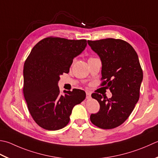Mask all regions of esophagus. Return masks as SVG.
<instances>
[{"mask_svg": "<svg viewBox=\"0 0 158 158\" xmlns=\"http://www.w3.org/2000/svg\"><path fill=\"white\" fill-rule=\"evenodd\" d=\"M91 98V93L90 92H86V98L89 99Z\"/></svg>", "mask_w": 158, "mask_h": 158, "instance_id": "34e87169", "label": "esophagus"}]
</instances>
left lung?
Masks as SVG:
<instances>
[{"instance_id":"left-lung-1","label":"left lung","mask_w":158,"mask_h":158,"mask_svg":"<svg viewBox=\"0 0 158 158\" xmlns=\"http://www.w3.org/2000/svg\"><path fill=\"white\" fill-rule=\"evenodd\" d=\"M88 44L101 60V85H106L112 94L110 98L92 94L100 110L91 114L90 120L99 128L114 129L128 118L139 100L143 70L136 52L124 40H88Z\"/></svg>"}]
</instances>
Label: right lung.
<instances>
[{
	"label": "right lung",
	"instance_id": "obj_1",
	"mask_svg": "<svg viewBox=\"0 0 158 158\" xmlns=\"http://www.w3.org/2000/svg\"><path fill=\"white\" fill-rule=\"evenodd\" d=\"M87 46L85 40L48 37L40 41L24 62L23 94L35 122L46 130L66 127L74 106L85 98L79 89L60 94L61 75L69 72L73 59Z\"/></svg>",
	"mask_w": 158,
	"mask_h": 158
}]
</instances>
